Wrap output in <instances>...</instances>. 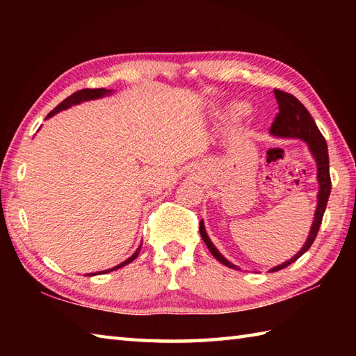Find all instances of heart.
<instances>
[{"label": "heart", "instance_id": "heart-1", "mask_svg": "<svg viewBox=\"0 0 356 356\" xmlns=\"http://www.w3.org/2000/svg\"><path fill=\"white\" fill-rule=\"evenodd\" d=\"M236 111H238V113H245V107H243V105H237V107H236Z\"/></svg>", "mask_w": 356, "mask_h": 356}]
</instances>
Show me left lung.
<instances>
[{"label":"left lung","instance_id":"1","mask_svg":"<svg viewBox=\"0 0 356 356\" xmlns=\"http://www.w3.org/2000/svg\"><path fill=\"white\" fill-rule=\"evenodd\" d=\"M274 95L278 102V115L274 120V124H272L269 133L270 136H275V138H280V139H300L306 143L316 163V182H318V193H316V208L314 214V222L311 225V231H309V236L305 241L303 248H301L300 251L292 257V259L278 264V266L270 268L269 272H277L280 269H284L286 266H289V264L297 261L300 257L312 246L316 234H318L320 225L323 220V214L324 211H326V205L330 195V188H332L330 174H329L327 143L324 140L323 134L320 133L318 127H316L311 113L306 110L305 105L301 104L297 97L289 93H284L282 90H274ZM199 231L211 254H213L218 261L231 269L240 270L238 266H236V264L231 263L229 260H226L220 254V251L214 246V243L211 241L208 232L205 229V223H203V220H200Z\"/></svg>","mask_w":356,"mask_h":356}]
</instances>
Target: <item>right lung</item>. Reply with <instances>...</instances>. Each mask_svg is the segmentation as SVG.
<instances>
[{"mask_svg": "<svg viewBox=\"0 0 356 356\" xmlns=\"http://www.w3.org/2000/svg\"><path fill=\"white\" fill-rule=\"evenodd\" d=\"M111 93H113V90H107V88H84V90H79V92L73 93L72 96L67 97V99H64L61 104L58 105L56 108H53V110L49 113L47 118H45V119H49V118H51V116H55L56 113L63 111V110H67V108H70V107H73V105H78V104L87 102V101H93V99H99V97L108 96V95H111ZM140 248H142V243L139 245V248H138V249H136L134 254H133L131 257H128V259H127L125 261L119 263L118 266L111 268V269L99 270V272H93V274H87V277H90V275H101V274H107V272H111V270H116V269L122 268V266H127L128 263H131V261L136 259V257L139 255V252H140Z\"/></svg>", "mask_w": 356, "mask_h": 356, "instance_id": "right-lung-1", "label": "right lung"}]
</instances>
